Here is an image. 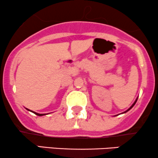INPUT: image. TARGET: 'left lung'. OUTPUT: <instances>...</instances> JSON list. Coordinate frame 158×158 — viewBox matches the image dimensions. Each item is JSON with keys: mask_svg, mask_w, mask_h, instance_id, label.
I'll return each mask as SVG.
<instances>
[{"mask_svg": "<svg viewBox=\"0 0 158 158\" xmlns=\"http://www.w3.org/2000/svg\"><path fill=\"white\" fill-rule=\"evenodd\" d=\"M137 99H136V100L135 101V102H134V103H133V104H132V106H131V107H130V108H128V110H126V111H124V112H123V114H124V113H126V112H127V111H128V110H129L130 109H131V108H133V106H135V103H136V102H137Z\"/></svg>", "mask_w": 158, "mask_h": 158, "instance_id": "1", "label": "left lung"}]
</instances>
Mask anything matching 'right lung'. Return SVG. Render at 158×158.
<instances>
[{"instance_id":"add662e5","label":"right lung","mask_w":158,"mask_h":158,"mask_svg":"<svg viewBox=\"0 0 158 158\" xmlns=\"http://www.w3.org/2000/svg\"><path fill=\"white\" fill-rule=\"evenodd\" d=\"M28 110H30V111H32V113H34L35 114H36V115H38V116H44V115H45V114H39V113H36V112H35V111H32V110H29V109H27Z\"/></svg>"}]
</instances>
